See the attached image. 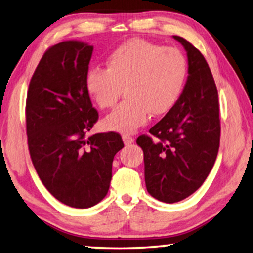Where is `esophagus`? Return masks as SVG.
<instances>
[{
	"label": "esophagus",
	"mask_w": 253,
	"mask_h": 253,
	"mask_svg": "<svg viewBox=\"0 0 253 253\" xmlns=\"http://www.w3.org/2000/svg\"><path fill=\"white\" fill-rule=\"evenodd\" d=\"M122 139H123V143L126 144V145H130V144H132L133 141H134V138L131 137L130 134H126V133L123 134Z\"/></svg>",
	"instance_id": "1"
}]
</instances>
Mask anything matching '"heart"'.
<instances>
[{"instance_id":"heart-1","label":"heart","mask_w":253,"mask_h":253,"mask_svg":"<svg viewBox=\"0 0 253 253\" xmlns=\"http://www.w3.org/2000/svg\"><path fill=\"white\" fill-rule=\"evenodd\" d=\"M107 65L89 69L85 87L102 109L115 105L126 89V101L103 120L105 129L121 133H133L144 126L151 113H168L178 101L189 74L182 51L141 39L117 47Z\"/></svg>"}]
</instances>
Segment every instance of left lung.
Listing matches in <instances>:
<instances>
[{
    "label": "left lung",
    "instance_id": "1",
    "mask_svg": "<svg viewBox=\"0 0 253 253\" xmlns=\"http://www.w3.org/2000/svg\"><path fill=\"white\" fill-rule=\"evenodd\" d=\"M184 47L189 76L176 105L150 129L155 137H138L144 152L147 192L160 202H181L197 191L215 162L220 145L217 89L202 53L189 41Z\"/></svg>",
    "mask_w": 253,
    "mask_h": 253
}]
</instances>
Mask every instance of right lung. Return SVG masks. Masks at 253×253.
<instances>
[{
	"label": "right lung",
	"mask_w": 253,
	"mask_h": 253,
	"mask_svg": "<svg viewBox=\"0 0 253 253\" xmlns=\"http://www.w3.org/2000/svg\"><path fill=\"white\" fill-rule=\"evenodd\" d=\"M93 46L78 40L43 54L30 82L26 133L33 166L46 189L75 209L105 198L115 154L124 147L116 132L86 134L98 121L85 87Z\"/></svg>",
	"instance_id": "1"
}]
</instances>
